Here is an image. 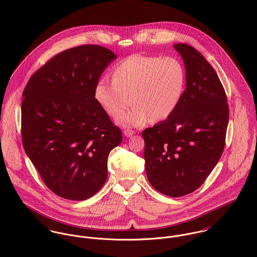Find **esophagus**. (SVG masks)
<instances>
[{"label": "esophagus", "mask_w": 257, "mask_h": 257, "mask_svg": "<svg viewBox=\"0 0 257 257\" xmlns=\"http://www.w3.org/2000/svg\"><path fill=\"white\" fill-rule=\"evenodd\" d=\"M134 134H135V132H134V131H132V130H128V128L123 131V135H124L126 138H130V137H132Z\"/></svg>", "instance_id": "esophagus-1"}]
</instances>
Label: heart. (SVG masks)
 <instances>
[{
	"label": "heart",
	"mask_w": 257,
	"mask_h": 257,
	"mask_svg": "<svg viewBox=\"0 0 257 257\" xmlns=\"http://www.w3.org/2000/svg\"><path fill=\"white\" fill-rule=\"evenodd\" d=\"M183 64L173 56L135 54L118 61L111 70V80L101 77L94 97L110 116H116L132 102L135 107L118 115L124 126H142L170 116L178 107L185 89Z\"/></svg>",
	"instance_id": "heart-1"
}]
</instances>
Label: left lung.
<instances>
[{"instance_id":"obj_1","label":"left lung","mask_w":257,"mask_h":257,"mask_svg":"<svg viewBox=\"0 0 257 257\" xmlns=\"http://www.w3.org/2000/svg\"><path fill=\"white\" fill-rule=\"evenodd\" d=\"M186 69L182 99L165 120L143 132L147 179L158 192L181 197L205 182L225 144L228 105L211 64L193 46L177 43Z\"/></svg>"}]
</instances>
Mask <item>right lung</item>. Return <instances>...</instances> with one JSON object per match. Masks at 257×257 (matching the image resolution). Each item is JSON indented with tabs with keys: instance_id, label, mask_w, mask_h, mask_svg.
Instances as JSON below:
<instances>
[{
	"instance_id": "1",
	"label": "right lung",
	"mask_w": 257,
	"mask_h": 257,
	"mask_svg": "<svg viewBox=\"0 0 257 257\" xmlns=\"http://www.w3.org/2000/svg\"><path fill=\"white\" fill-rule=\"evenodd\" d=\"M116 58L85 44L66 49L29 80L22 102V140L43 183L74 201L95 195L106 182L110 150L122 135L94 97L101 74Z\"/></svg>"
}]
</instances>
